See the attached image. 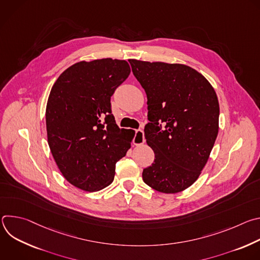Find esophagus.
<instances>
[{
  "label": "esophagus",
  "mask_w": 260,
  "mask_h": 260,
  "mask_svg": "<svg viewBox=\"0 0 260 260\" xmlns=\"http://www.w3.org/2000/svg\"><path fill=\"white\" fill-rule=\"evenodd\" d=\"M145 142V137H144V132L142 129H137L135 134V138L133 140V143L137 146L142 145Z\"/></svg>",
  "instance_id": "esophagus-1"
}]
</instances>
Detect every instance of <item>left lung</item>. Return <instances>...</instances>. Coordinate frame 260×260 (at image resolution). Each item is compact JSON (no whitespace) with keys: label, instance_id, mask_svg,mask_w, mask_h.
<instances>
[{"label":"left lung","instance_id":"left-lung-1","mask_svg":"<svg viewBox=\"0 0 260 260\" xmlns=\"http://www.w3.org/2000/svg\"><path fill=\"white\" fill-rule=\"evenodd\" d=\"M145 89L147 144L153 164L144 182L162 193L187 189L205 168L219 131V103L214 87L200 72L182 63L128 59Z\"/></svg>","mask_w":260,"mask_h":260}]
</instances>
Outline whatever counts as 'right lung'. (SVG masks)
Here are the masks:
<instances>
[{
    "label": "right lung",
    "instance_id": "add662e5",
    "mask_svg": "<svg viewBox=\"0 0 260 260\" xmlns=\"http://www.w3.org/2000/svg\"><path fill=\"white\" fill-rule=\"evenodd\" d=\"M131 73L126 60L79 61L54 82L46 105L47 141L64 179L84 191L113 182L115 164L131 148L135 131L119 128L111 96Z\"/></svg>",
    "mask_w": 260,
    "mask_h": 260
}]
</instances>
